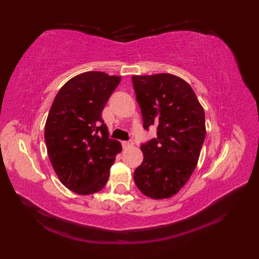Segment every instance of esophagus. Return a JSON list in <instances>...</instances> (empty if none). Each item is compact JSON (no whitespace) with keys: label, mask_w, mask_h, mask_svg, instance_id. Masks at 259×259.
<instances>
[{"label":"esophagus","mask_w":259,"mask_h":259,"mask_svg":"<svg viewBox=\"0 0 259 259\" xmlns=\"http://www.w3.org/2000/svg\"><path fill=\"white\" fill-rule=\"evenodd\" d=\"M133 145H134V143H133L132 140H127V142H122L123 148H128V147H132Z\"/></svg>","instance_id":"esophagus-1"}]
</instances>
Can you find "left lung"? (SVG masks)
<instances>
[{
  "instance_id": "obj_1",
  "label": "left lung",
  "mask_w": 259,
  "mask_h": 259,
  "mask_svg": "<svg viewBox=\"0 0 259 259\" xmlns=\"http://www.w3.org/2000/svg\"><path fill=\"white\" fill-rule=\"evenodd\" d=\"M145 130L156 137L140 146L143 163L134 171L138 189L152 199L175 195L189 180L204 143L205 114L191 86L169 73L133 75Z\"/></svg>"
}]
</instances>
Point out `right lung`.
<instances>
[{"mask_svg": "<svg viewBox=\"0 0 259 259\" xmlns=\"http://www.w3.org/2000/svg\"><path fill=\"white\" fill-rule=\"evenodd\" d=\"M120 81L105 72H84L70 79L53 101L45 123L46 149L61 184L77 194L103 189L122 151L101 117Z\"/></svg>", "mask_w": 259, "mask_h": 259, "instance_id": "obj_1", "label": "right lung"}]
</instances>
